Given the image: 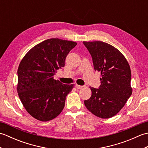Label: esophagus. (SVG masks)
Wrapping results in <instances>:
<instances>
[{
    "mask_svg": "<svg viewBox=\"0 0 148 148\" xmlns=\"http://www.w3.org/2000/svg\"><path fill=\"white\" fill-rule=\"evenodd\" d=\"M76 88H78V89H81V88H83V86L78 85V84H76Z\"/></svg>",
    "mask_w": 148,
    "mask_h": 148,
    "instance_id": "obj_1",
    "label": "esophagus"
}]
</instances>
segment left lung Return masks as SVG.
Instances as JSON below:
<instances>
[{"label":"left lung","instance_id":"1","mask_svg":"<svg viewBox=\"0 0 148 148\" xmlns=\"http://www.w3.org/2000/svg\"><path fill=\"white\" fill-rule=\"evenodd\" d=\"M83 42L92 55L94 69L102 76L99 89L90 87L92 96L84 100V105L97 117L110 118L123 108L132 93L130 65L123 55L109 44Z\"/></svg>","mask_w":148,"mask_h":148}]
</instances>
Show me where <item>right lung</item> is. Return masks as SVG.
Returning <instances> with one entry per match:
<instances>
[{
  "instance_id": "obj_1",
  "label": "right lung",
  "mask_w": 148,
  "mask_h": 148,
  "mask_svg": "<svg viewBox=\"0 0 148 148\" xmlns=\"http://www.w3.org/2000/svg\"><path fill=\"white\" fill-rule=\"evenodd\" d=\"M77 43L52 38L30 49L18 69L17 91L26 111L41 121L58 116L65 106L66 96L74 84H65L54 79L64 67L66 56Z\"/></svg>"
}]
</instances>
